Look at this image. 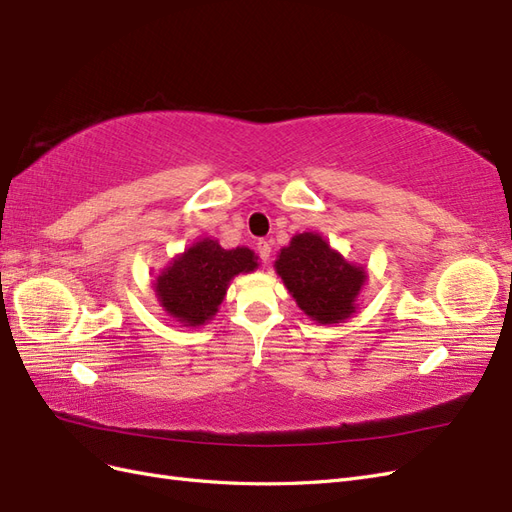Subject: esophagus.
Here are the masks:
<instances>
[{
	"label": "esophagus",
	"instance_id": "34e87169",
	"mask_svg": "<svg viewBox=\"0 0 512 512\" xmlns=\"http://www.w3.org/2000/svg\"><path fill=\"white\" fill-rule=\"evenodd\" d=\"M256 247H258V254H260V258L267 262V260L271 258V243H269V241H265V239H260V241L256 243Z\"/></svg>",
	"mask_w": 512,
	"mask_h": 512
}]
</instances>
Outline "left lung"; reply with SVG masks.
<instances>
[{
    "label": "left lung",
    "instance_id": "1",
    "mask_svg": "<svg viewBox=\"0 0 512 512\" xmlns=\"http://www.w3.org/2000/svg\"><path fill=\"white\" fill-rule=\"evenodd\" d=\"M275 273L316 324H337L356 312V301L367 282V271L348 262L320 232L294 235L277 252Z\"/></svg>",
    "mask_w": 512,
    "mask_h": 512
}]
</instances>
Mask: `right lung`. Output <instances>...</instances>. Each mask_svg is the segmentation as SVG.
<instances>
[{
    "label": "right lung",
    "mask_w": 512,
    "mask_h": 512,
    "mask_svg": "<svg viewBox=\"0 0 512 512\" xmlns=\"http://www.w3.org/2000/svg\"><path fill=\"white\" fill-rule=\"evenodd\" d=\"M256 269L258 256L250 247L224 250L218 239L205 237L170 260L153 288L164 312L181 327H203L218 314L230 280Z\"/></svg>",
    "instance_id": "obj_1"
}]
</instances>
